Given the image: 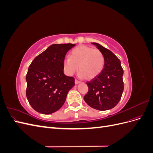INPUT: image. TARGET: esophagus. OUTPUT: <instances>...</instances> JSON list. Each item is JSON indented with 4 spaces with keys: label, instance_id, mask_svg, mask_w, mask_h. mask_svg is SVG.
<instances>
[{
    "label": "esophagus",
    "instance_id": "esophagus-1",
    "mask_svg": "<svg viewBox=\"0 0 153 153\" xmlns=\"http://www.w3.org/2000/svg\"><path fill=\"white\" fill-rule=\"evenodd\" d=\"M75 84H80V81H78V80H75Z\"/></svg>",
    "mask_w": 153,
    "mask_h": 153
}]
</instances>
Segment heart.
Segmentation results:
<instances>
[{
    "instance_id": "b5f03b06",
    "label": "heart",
    "mask_w": 153,
    "mask_h": 153,
    "mask_svg": "<svg viewBox=\"0 0 153 153\" xmlns=\"http://www.w3.org/2000/svg\"><path fill=\"white\" fill-rule=\"evenodd\" d=\"M105 58L98 49H94L87 45H80L70 53V58L64 60V71L68 75H73L78 69L80 76L92 79L98 76L104 67Z\"/></svg>"
}]
</instances>
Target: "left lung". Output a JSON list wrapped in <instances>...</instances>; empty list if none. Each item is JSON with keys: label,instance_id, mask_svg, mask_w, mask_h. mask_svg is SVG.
I'll list each match as a JSON object with an SVG mask.
<instances>
[{"label": "left lung", "instance_id": "8db88e82", "mask_svg": "<svg viewBox=\"0 0 153 153\" xmlns=\"http://www.w3.org/2000/svg\"><path fill=\"white\" fill-rule=\"evenodd\" d=\"M92 44L103 53L105 64L99 75L87 82L89 91L84 99L91 107L103 111L115 107L121 98L123 69L120 60L110 50L97 43Z\"/></svg>", "mask_w": 153, "mask_h": 153}]
</instances>
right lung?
Returning <instances> with one entry per match:
<instances>
[{
	"instance_id": "obj_1",
	"label": "right lung",
	"mask_w": 153,
	"mask_h": 153,
	"mask_svg": "<svg viewBox=\"0 0 153 153\" xmlns=\"http://www.w3.org/2000/svg\"><path fill=\"white\" fill-rule=\"evenodd\" d=\"M75 44H53L38 55L26 75V96L33 109L43 114L55 112L65 102L75 79L64 74L63 62Z\"/></svg>"
}]
</instances>
